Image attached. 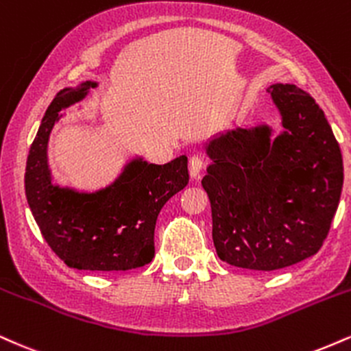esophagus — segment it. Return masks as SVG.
Masks as SVG:
<instances>
[{
  "label": "esophagus",
  "instance_id": "esophagus-1",
  "mask_svg": "<svg viewBox=\"0 0 351 351\" xmlns=\"http://www.w3.org/2000/svg\"><path fill=\"white\" fill-rule=\"evenodd\" d=\"M205 167L204 159L200 158L199 154H193L191 159H189V174H191L192 179H197L200 176L202 169Z\"/></svg>",
  "mask_w": 351,
  "mask_h": 351
}]
</instances>
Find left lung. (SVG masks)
<instances>
[{
  "label": "left lung",
  "instance_id": "left-lung-1",
  "mask_svg": "<svg viewBox=\"0 0 351 351\" xmlns=\"http://www.w3.org/2000/svg\"><path fill=\"white\" fill-rule=\"evenodd\" d=\"M267 92L281 114L279 134L261 123L212 136L202 179L218 258L254 271L315 254L343 187L340 146L322 108L295 85L273 84Z\"/></svg>",
  "mask_w": 351,
  "mask_h": 351
}]
</instances>
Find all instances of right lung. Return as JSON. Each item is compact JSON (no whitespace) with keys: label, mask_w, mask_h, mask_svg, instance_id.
I'll return each instance as SVG.
<instances>
[{"label":"right lung","mask_w":351,"mask_h":351,"mask_svg":"<svg viewBox=\"0 0 351 351\" xmlns=\"http://www.w3.org/2000/svg\"><path fill=\"white\" fill-rule=\"evenodd\" d=\"M98 82L65 86L45 111L27 156L26 199L44 240L69 267L128 271L154 258L156 220L164 204L189 182L187 158L167 164L133 156L113 182L78 191L53 180L49 136L69 106L82 101Z\"/></svg>","instance_id":"obj_1"}]
</instances>
